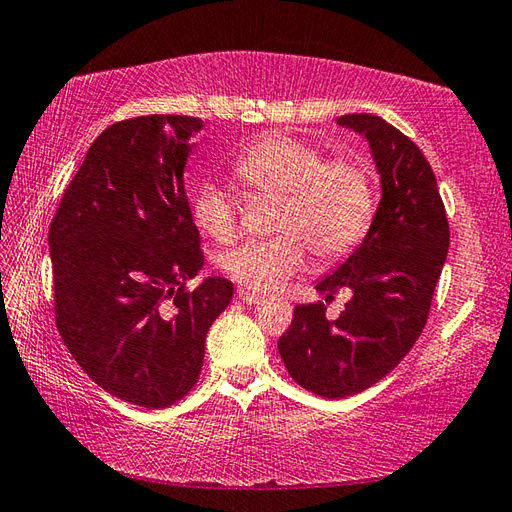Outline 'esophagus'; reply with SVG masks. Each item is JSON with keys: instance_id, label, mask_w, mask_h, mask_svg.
<instances>
[{"instance_id": "esophagus-1", "label": "esophagus", "mask_w": 512, "mask_h": 512, "mask_svg": "<svg viewBox=\"0 0 512 512\" xmlns=\"http://www.w3.org/2000/svg\"><path fill=\"white\" fill-rule=\"evenodd\" d=\"M237 295H239V299H242V301L246 303V306H255V303H259V301L264 299L262 295H259V292H250V290H246V288L239 290Z\"/></svg>"}]
</instances>
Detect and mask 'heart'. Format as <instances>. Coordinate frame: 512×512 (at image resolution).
I'll list each match as a JSON object with an SVG mask.
<instances>
[{"label":"heart","mask_w":512,"mask_h":512,"mask_svg":"<svg viewBox=\"0 0 512 512\" xmlns=\"http://www.w3.org/2000/svg\"><path fill=\"white\" fill-rule=\"evenodd\" d=\"M239 180L281 195L273 239H246L228 248L220 268L250 290H275L308 262L310 248L334 262L358 246L374 217V189L363 165L325 162L321 151L286 134L248 145L233 162ZM193 217L202 231L226 242L235 235L237 206L222 182H206L195 195Z\"/></svg>","instance_id":"1"}]
</instances>
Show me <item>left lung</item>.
<instances>
[{
	"label": "left lung",
	"instance_id": "left-lung-1",
	"mask_svg": "<svg viewBox=\"0 0 512 512\" xmlns=\"http://www.w3.org/2000/svg\"><path fill=\"white\" fill-rule=\"evenodd\" d=\"M336 125L367 140L380 202L361 244L314 286L325 301L350 292L341 317L325 319L323 303H299L277 343L288 374L323 398L365 391L407 356L449 250L436 176L416 143L374 114H345Z\"/></svg>",
	"mask_w": 512,
	"mask_h": 512
}]
</instances>
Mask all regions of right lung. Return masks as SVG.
I'll list each match as a JSON object with an SVG mask.
<instances>
[{"label": "right lung", "mask_w": 512, "mask_h": 512, "mask_svg": "<svg viewBox=\"0 0 512 512\" xmlns=\"http://www.w3.org/2000/svg\"><path fill=\"white\" fill-rule=\"evenodd\" d=\"M202 118L154 114L94 140L50 224L63 343L107 394L147 409L187 396L233 284L206 277L184 169Z\"/></svg>", "instance_id": "obj_1"}]
</instances>
